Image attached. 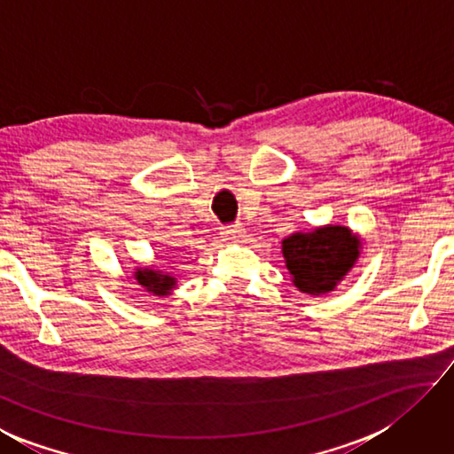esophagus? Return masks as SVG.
<instances>
[{
    "label": "esophagus",
    "mask_w": 454,
    "mask_h": 454,
    "mask_svg": "<svg viewBox=\"0 0 454 454\" xmlns=\"http://www.w3.org/2000/svg\"><path fill=\"white\" fill-rule=\"evenodd\" d=\"M222 234H224L226 240H238V238L244 234V228L240 224L226 226V228H222Z\"/></svg>",
    "instance_id": "obj_1"
}]
</instances>
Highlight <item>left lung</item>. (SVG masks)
Listing matches in <instances>:
<instances>
[{
	"label": "left lung",
	"mask_w": 454,
	"mask_h": 454,
	"mask_svg": "<svg viewBox=\"0 0 454 454\" xmlns=\"http://www.w3.org/2000/svg\"><path fill=\"white\" fill-rule=\"evenodd\" d=\"M286 268L301 294L325 295L349 274L361 255V236L349 226L329 224L295 230L282 240Z\"/></svg>",
	"instance_id": "8db88e82"
}]
</instances>
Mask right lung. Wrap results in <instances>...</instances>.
Instances as JSON below:
<instances>
[{
  "label": "right lung",
  "mask_w": 454,
  "mask_h": 454,
  "mask_svg": "<svg viewBox=\"0 0 454 454\" xmlns=\"http://www.w3.org/2000/svg\"><path fill=\"white\" fill-rule=\"evenodd\" d=\"M130 276L135 278L137 286H141L148 295H156V298H164L175 292L178 279L170 271H164L156 266H135L130 271Z\"/></svg>",
  "instance_id": "add662e5"
}]
</instances>
